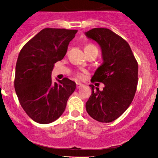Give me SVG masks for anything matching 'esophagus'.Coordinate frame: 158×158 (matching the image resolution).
I'll return each instance as SVG.
<instances>
[{
  "mask_svg": "<svg viewBox=\"0 0 158 158\" xmlns=\"http://www.w3.org/2000/svg\"><path fill=\"white\" fill-rule=\"evenodd\" d=\"M83 85H84L83 84H82V83H76V87H77V88H80L83 87Z\"/></svg>",
  "mask_w": 158,
  "mask_h": 158,
  "instance_id": "obj_1",
  "label": "esophagus"
}]
</instances>
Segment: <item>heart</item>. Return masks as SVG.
I'll list each match as a JSON object with an SVG mask.
<instances>
[{"label":"heart","mask_w":158,"mask_h":158,"mask_svg":"<svg viewBox=\"0 0 158 158\" xmlns=\"http://www.w3.org/2000/svg\"><path fill=\"white\" fill-rule=\"evenodd\" d=\"M97 49V48L93 44H87L85 47V48H84V50L85 51L90 50V49ZM77 77H78V78H83V74H81V73H77Z\"/></svg>","instance_id":"obj_1"}]
</instances>
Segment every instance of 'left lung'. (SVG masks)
<instances>
[{
  "mask_svg": "<svg viewBox=\"0 0 158 158\" xmlns=\"http://www.w3.org/2000/svg\"><path fill=\"white\" fill-rule=\"evenodd\" d=\"M85 34L99 44L103 59L90 82L104 84L102 90L90 85L92 94L86 111L98 122H111L132 102L138 82L137 62L128 43L111 30L94 28Z\"/></svg>",
  "mask_w": 158,
  "mask_h": 158,
  "instance_id": "left-lung-1",
  "label": "left lung"
}]
</instances>
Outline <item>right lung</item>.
Here are the masks:
<instances>
[{"mask_svg": "<svg viewBox=\"0 0 158 158\" xmlns=\"http://www.w3.org/2000/svg\"><path fill=\"white\" fill-rule=\"evenodd\" d=\"M77 30L42 29L19 52L14 87L20 104L40 124L55 122L63 114L76 83L64 77L52 81L54 64L63 59Z\"/></svg>", "mask_w": 158, "mask_h": 158, "instance_id": "obj_1", "label": "right lung"}]
</instances>
